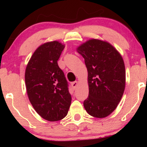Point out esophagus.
Listing matches in <instances>:
<instances>
[{"mask_svg": "<svg viewBox=\"0 0 147 147\" xmlns=\"http://www.w3.org/2000/svg\"><path fill=\"white\" fill-rule=\"evenodd\" d=\"M77 85H78V82H77V81L72 82V83H71V86H72V87L73 88V89H75V88L77 87Z\"/></svg>", "mask_w": 147, "mask_h": 147, "instance_id": "obj_1", "label": "esophagus"}]
</instances>
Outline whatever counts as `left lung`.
<instances>
[{"instance_id": "obj_1", "label": "left lung", "mask_w": 147, "mask_h": 147, "mask_svg": "<svg viewBox=\"0 0 147 147\" xmlns=\"http://www.w3.org/2000/svg\"><path fill=\"white\" fill-rule=\"evenodd\" d=\"M77 50L84 58L88 70L89 94L84 108L92 117H107L117 108L125 88L124 60L112 45L95 38Z\"/></svg>"}]
</instances>
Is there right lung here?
Returning a JSON list of instances; mask_svg holds the SVG:
<instances>
[{"mask_svg": "<svg viewBox=\"0 0 147 147\" xmlns=\"http://www.w3.org/2000/svg\"><path fill=\"white\" fill-rule=\"evenodd\" d=\"M64 48L57 41L43 43L34 52L25 69L30 102L37 113L50 122L65 117L71 104L68 82L57 63Z\"/></svg>", "mask_w": 147, "mask_h": 147, "instance_id": "1", "label": "right lung"}]
</instances>
